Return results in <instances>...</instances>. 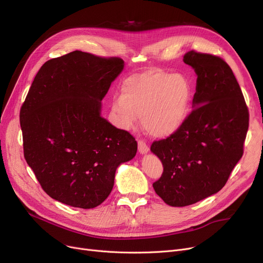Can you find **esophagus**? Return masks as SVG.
Masks as SVG:
<instances>
[{
  "label": "esophagus",
  "mask_w": 263,
  "mask_h": 263,
  "mask_svg": "<svg viewBox=\"0 0 263 263\" xmlns=\"http://www.w3.org/2000/svg\"><path fill=\"white\" fill-rule=\"evenodd\" d=\"M138 145H139L140 154H146V153H148V151H149V146L146 144V142L144 140H139Z\"/></svg>",
  "instance_id": "esophagus-1"
}]
</instances>
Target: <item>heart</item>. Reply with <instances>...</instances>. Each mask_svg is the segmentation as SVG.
Returning a JSON list of instances; mask_svg holds the SVG:
<instances>
[{
  "label": "heart",
  "instance_id": "heart-1",
  "mask_svg": "<svg viewBox=\"0 0 263 263\" xmlns=\"http://www.w3.org/2000/svg\"><path fill=\"white\" fill-rule=\"evenodd\" d=\"M192 104V87L180 74L151 70L133 75L121 88L112 109L124 129H131L142 116L145 130L158 138L178 131L187 121Z\"/></svg>",
  "mask_w": 263,
  "mask_h": 263
}]
</instances>
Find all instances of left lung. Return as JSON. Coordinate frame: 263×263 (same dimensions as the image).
<instances>
[{"label": "left lung", "instance_id": "1", "mask_svg": "<svg viewBox=\"0 0 263 263\" xmlns=\"http://www.w3.org/2000/svg\"><path fill=\"white\" fill-rule=\"evenodd\" d=\"M184 62L198 76L196 108L178 131L151 146L163 165L153 187L175 208L195 204L222 189L243 156L249 124L242 90L223 59L191 50Z\"/></svg>", "mask_w": 263, "mask_h": 263}]
</instances>
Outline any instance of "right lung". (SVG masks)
I'll list each match as a JSON object with an SVG mask.
<instances>
[{
	"instance_id": "obj_1",
	"label": "right lung",
	"mask_w": 263,
	"mask_h": 263,
	"mask_svg": "<svg viewBox=\"0 0 263 263\" xmlns=\"http://www.w3.org/2000/svg\"><path fill=\"white\" fill-rule=\"evenodd\" d=\"M118 57L79 50L40 68L20 109L24 154L43 190L73 208L93 209L117 167L136 155L128 131L101 117V101L122 71Z\"/></svg>"
}]
</instances>
